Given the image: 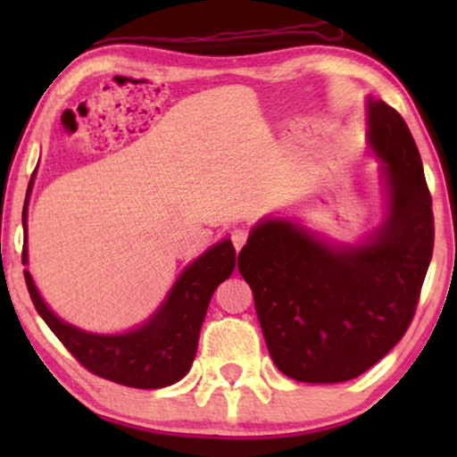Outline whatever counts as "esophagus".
<instances>
[{"mask_svg":"<svg viewBox=\"0 0 457 457\" xmlns=\"http://www.w3.org/2000/svg\"><path fill=\"white\" fill-rule=\"evenodd\" d=\"M230 241H233V245H235L237 252H241V247L245 245V241H247V230L235 228L233 233H230Z\"/></svg>","mask_w":457,"mask_h":457,"instance_id":"34e87169","label":"esophagus"}]
</instances>
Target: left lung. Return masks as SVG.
I'll return each instance as SVG.
<instances>
[{"mask_svg":"<svg viewBox=\"0 0 457 457\" xmlns=\"http://www.w3.org/2000/svg\"><path fill=\"white\" fill-rule=\"evenodd\" d=\"M368 147L383 164L386 197L374 233L347 245L266 218L239 253L270 358L299 383H343L383 360L414 318L433 258V202L414 137L372 97Z\"/></svg>","mask_w":457,"mask_h":457,"instance_id":"1","label":"left lung"}]
</instances>
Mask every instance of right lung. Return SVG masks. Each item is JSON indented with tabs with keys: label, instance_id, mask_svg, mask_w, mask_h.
I'll return each mask as SVG.
<instances>
[{
	"label": "right lung",
	"instance_id": "obj_1",
	"mask_svg": "<svg viewBox=\"0 0 457 457\" xmlns=\"http://www.w3.org/2000/svg\"><path fill=\"white\" fill-rule=\"evenodd\" d=\"M30 189H33V179L29 183V193ZM29 193L22 210L24 230H27ZM27 262V241H24L22 264ZM235 262L237 253L230 239H222L205 249L179 274L164 302L141 327L118 335L87 333L64 322L43 302L29 270H24V280L39 316L87 370L124 386L162 389L174 385L191 370L210 299L216 287L233 274Z\"/></svg>",
	"mask_w": 457,
	"mask_h": 457
}]
</instances>
